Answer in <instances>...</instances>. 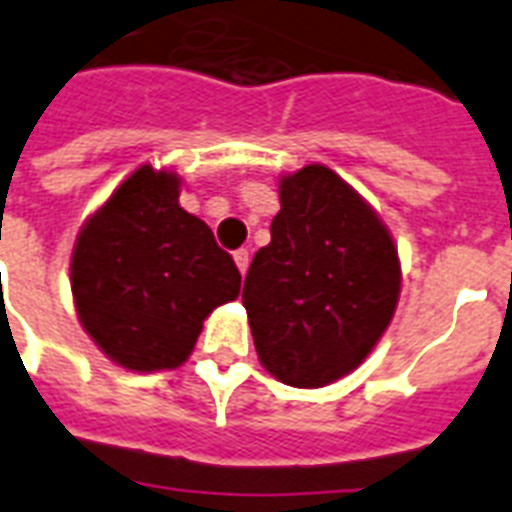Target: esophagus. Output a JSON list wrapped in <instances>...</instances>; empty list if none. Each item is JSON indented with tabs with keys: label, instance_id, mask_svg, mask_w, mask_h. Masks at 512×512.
<instances>
[{
	"label": "esophagus",
	"instance_id": "34e87169",
	"mask_svg": "<svg viewBox=\"0 0 512 512\" xmlns=\"http://www.w3.org/2000/svg\"><path fill=\"white\" fill-rule=\"evenodd\" d=\"M235 264H237V269H240V275H245V272H248V264H251V256H248V251H235Z\"/></svg>",
	"mask_w": 512,
	"mask_h": 512
}]
</instances>
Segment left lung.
Returning <instances> with one entry per match:
<instances>
[{"label":"left lung","mask_w":512,"mask_h":512,"mask_svg":"<svg viewBox=\"0 0 512 512\" xmlns=\"http://www.w3.org/2000/svg\"><path fill=\"white\" fill-rule=\"evenodd\" d=\"M280 211L245 277L243 304L261 366L291 387L352 374L390 326L398 245L379 213L320 162L277 181Z\"/></svg>","instance_id":"1"}]
</instances>
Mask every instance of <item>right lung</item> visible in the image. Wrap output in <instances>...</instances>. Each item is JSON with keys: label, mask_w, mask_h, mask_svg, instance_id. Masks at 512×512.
Segmentation results:
<instances>
[{"label": "right lung", "mask_w": 512, "mask_h": 512, "mask_svg": "<svg viewBox=\"0 0 512 512\" xmlns=\"http://www.w3.org/2000/svg\"><path fill=\"white\" fill-rule=\"evenodd\" d=\"M178 194L176 170L146 162L87 216L71 251L79 326L138 374L186 363L205 318L240 296L232 256Z\"/></svg>", "instance_id": "1"}]
</instances>
